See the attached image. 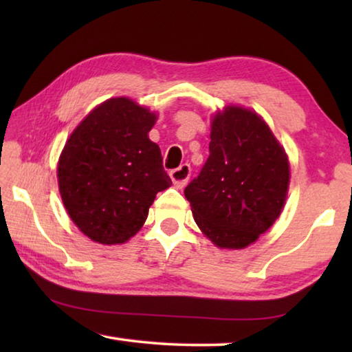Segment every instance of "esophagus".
<instances>
[{"label": "esophagus", "mask_w": 352, "mask_h": 352, "mask_svg": "<svg viewBox=\"0 0 352 352\" xmlns=\"http://www.w3.org/2000/svg\"><path fill=\"white\" fill-rule=\"evenodd\" d=\"M190 177V166L189 164H182L180 168L170 170V178L177 188H184Z\"/></svg>", "instance_id": "1"}]
</instances>
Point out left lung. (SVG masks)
I'll use <instances>...</instances> for the list:
<instances>
[{
	"label": "left lung",
	"instance_id": "1",
	"mask_svg": "<svg viewBox=\"0 0 352 352\" xmlns=\"http://www.w3.org/2000/svg\"><path fill=\"white\" fill-rule=\"evenodd\" d=\"M210 157L184 188L195 223L219 248H245L279 217L289 189L284 147L258 113L228 105L212 118Z\"/></svg>",
	"mask_w": 352,
	"mask_h": 352
}]
</instances>
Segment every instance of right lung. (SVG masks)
<instances>
[{
    "label": "right lung",
    "mask_w": 352,
    "mask_h": 352,
    "mask_svg": "<svg viewBox=\"0 0 352 352\" xmlns=\"http://www.w3.org/2000/svg\"><path fill=\"white\" fill-rule=\"evenodd\" d=\"M157 115L129 98H111L90 111L65 144L58 190L83 234L118 245L144 225L148 208L172 180L158 144L148 140Z\"/></svg>",
    "instance_id": "right-lung-1"
}]
</instances>
